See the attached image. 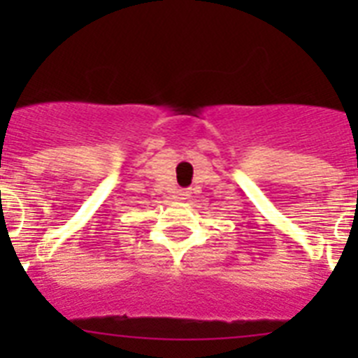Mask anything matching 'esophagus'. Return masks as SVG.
Returning <instances> with one entry per match:
<instances>
[{
	"label": "esophagus",
	"instance_id": "obj_1",
	"mask_svg": "<svg viewBox=\"0 0 358 358\" xmlns=\"http://www.w3.org/2000/svg\"><path fill=\"white\" fill-rule=\"evenodd\" d=\"M182 195H186V192H182Z\"/></svg>",
	"mask_w": 358,
	"mask_h": 358
}]
</instances>
